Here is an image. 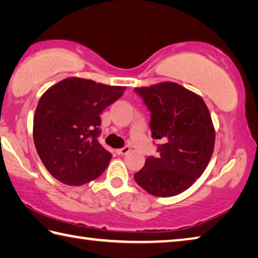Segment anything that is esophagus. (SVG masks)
Here are the masks:
<instances>
[{"label":"esophagus","instance_id":"esophagus-1","mask_svg":"<svg viewBox=\"0 0 258 258\" xmlns=\"http://www.w3.org/2000/svg\"><path fill=\"white\" fill-rule=\"evenodd\" d=\"M130 150H131V148H130L128 146H125L124 148H120V149H118L116 152H117V154H118V155L123 156V155H127L128 152H130Z\"/></svg>","mask_w":258,"mask_h":258}]
</instances>
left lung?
Returning <instances> with one entry per match:
<instances>
[{
	"label": "left lung",
	"mask_w": 258,
	"mask_h": 258,
	"mask_svg": "<svg viewBox=\"0 0 258 258\" xmlns=\"http://www.w3.org/2000/svg\"><path fill=\"white\" fill-rule=\"evenodd\" d=\"M151 112L158 157L146 159L134 174L138 184L157 197H172L194 184L211 160L215 143L211 113L204 100L177 83L135 87Z\"/></svg>",
	"instance_id": "8db88e82"
}]
</instances>
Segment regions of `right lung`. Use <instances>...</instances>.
Wrapping results in <instances>:
<instances>
[{
    "instance_id": "1",
    "label": "right lung",
    "mask_w": 258,
    "mask_h": 258,
    "mask_svg": "<svg viewBox=\"0 0 258 258\" xmlns=\"http://www.w3.org/2000/svg\"><path fill=\"white\" fill-rule=\"evenodd\" d=\"M125 90L69 77L42 95L35 110L33 138L52 176L64 184L82 185L104 172L111 154L98 141L100 113Z\"/></svg>"
}]
</instances>
